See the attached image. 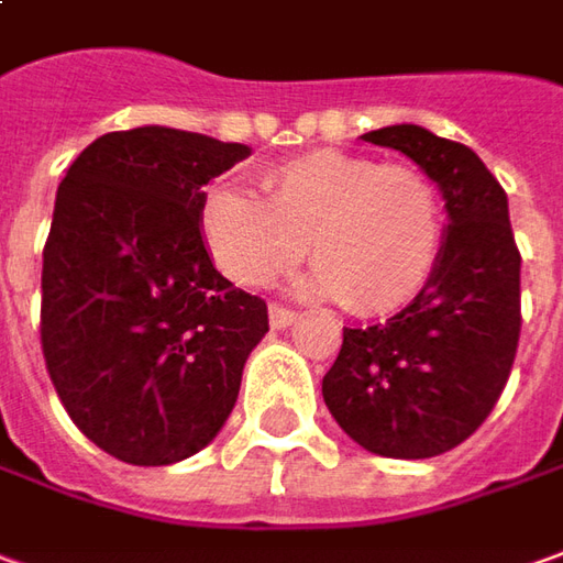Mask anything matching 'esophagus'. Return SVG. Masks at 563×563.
<instances>
[{
  "label": "esophagus",
  "instance_id": "1",
  "mask_svg": "<svg viewBox=\"0 0 563 563\" xmlns=\"http://www.w3.org/2000/svg\"><path fill=\"white\" fill-rule=\"evenodd\" d=\"M294 321H297V312H290V309H285V306H269V324H273V328H278V331H282V328H288V324H294Z\"/></svg>",
  "mask_w": 563,
  "mask_h": 563
}]
</instances>
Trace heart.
<instances>
[{"mask_svg": "<svg viewBox=\"0 0 563 563\" xmlns=\"http://www.w3.org/2000/svg\"><path fill=\"white\" fill-rule=\"evenodd\" d=\"M260 192L220 184L201 205L205 244L235 285H269L309 242L319 266L300 288L355 316H383L410 303L435 269L444 217L417 168L316 150L266 170Z\"/></svg>", "mask_w": 563, "mask_h": 563, "instance_id": "heart-1", "label": "heart"}]
</instances>
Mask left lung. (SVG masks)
Returning <instances> with one entry per match:
<instances>
[{"label":"left lung","instance_id":"1","mask_svg":"<svg viewBox=\"0 0 563 563\" xmlns=\"http://www.w3.org/2000/svg\"><path fill=\"white\" fill-rule=\"evenodd\" d=\"M438 186L448 227L426 288L371 328H343L321 379L324 405L355 444L429 460L463 444L494 410L521 333V254L506 189L463 143L422 125L367 131Z\"/></svg>","mask_w":563,"mask_h":563}]
</instances>
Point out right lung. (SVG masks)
<instances>
[{
  "label": "right lung",
  "instance_id": "add662e5",
  "mask_svg": "<svg viewBox=\"0 0 563 563\" xmlns=\"http://www.w3.org/2000/svg\"><path fill=\"white\" fill-rule=\"evenodd\" d=\"M244 143L143 125L85 146L57 186L42 254V352L85 438L170 466L230 420L266 303L217 273L205 186Z\"/></svg>",
  "mask_w": 563,
  "mask_h": 563
}]
</instances>
